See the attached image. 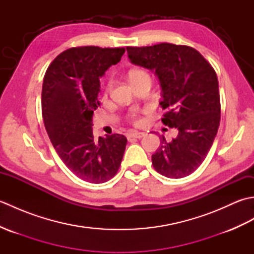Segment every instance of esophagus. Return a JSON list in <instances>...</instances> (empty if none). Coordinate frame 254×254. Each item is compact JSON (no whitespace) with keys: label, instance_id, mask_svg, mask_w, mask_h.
Here are the masks:
<instances>
[{"label":"esophagus","instance_id":"1","mask_svg":"<svg viewBox=\"0 0 254 254\" xmlns=\"http://www.w3.org/2000/svg\"><path fill=\"white\" fill-rule=\"evenodd\" d=\"M143 135H144L143 133H141V132H136V131L128 132V133L127 134V138H128V139H131V138H142V137H143Z\"/></svg>","mask_w":254,"mask_h":254}]
</instances>
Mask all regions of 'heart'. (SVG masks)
<instances>
[{
    "instance_id": "heart-1",
    "label": "heart",
    "mask_w": 254,
    "mask_h": 254,
    "mask_svg": "<svg viewBox=\"0 0 254 254\" xmlns=\"http://www.w3.org/2000/svg\"><path fill=\"white\" fill-rule=\"evenodd\" d=\"M145 78H150V77H149L148 73L146 71H143V69H134V71H132L130 73L131 83H135V82H138V80L145 79ZM128 118L135 120V115H134V113H131V115L128 116Z\"/></svg>"
}]
</instances>
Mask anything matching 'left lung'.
<instances>
[{
  "instance_id": "1",
  "label": "left lung",
  "mask_w": 254,
  "mask_h": 254,
  "mask_svg": "<svg viewBox=\"0 0 254 254\" xmlns=\"http://www.w3.org/2000/svg\"><path fill=\"white\" fill-rule=\"evenodd\" d=\"M134 65L154 72L161 87V121L178 130L177 137L160 146L153 156L155 170L180 179L195 171L216 136L220 121L217 75L204 57L188 46L159 44L127 47Z\"/></svg>"
}]
</instances>
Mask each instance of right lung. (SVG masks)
I'll return each instance as SVG.
<instances>
[{
    "instance_id": "add662e5",
    "label": "right lung",
    "mask_w": 254,
    "mask_h": 254,
    "mask_svg": "<svg viewBox=\"0 0 254 254\" xmlns=\"http://www.w3.org/2000/svg\"><path fill=\"white\" fill-rule=\"evenodd\" d=\"M124 52V48H71L52 61L42 84V118L53 147L75 176L90 183L111 179L126 150L124 135L95 141L91 128L100 105L99 78Z\"/></svg>"
}]
</instances>
